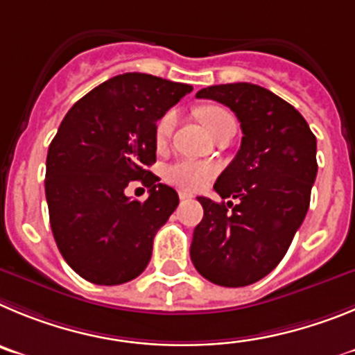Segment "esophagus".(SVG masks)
Segmentation results:
<instances>
[{
  "mask_svg": "<svg viewBox=\"0 0 355 355\" xmlns=\"http://www.w3.org/2000/svg\"><path fill=\"white\" fill-rule=\"evenodd\" d=\"M178 198H180V200H191L193 194L187 193V191H178Z\"/></svg>",
  "mask_w": 355,
  "mask_h": 355,
  "instance_id": "obj_1",
  "label": "esophagus"
}]
</instances>
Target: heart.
I'll list each match as a JSON object with an SVG mask.
<instances>
[{
  "instance_id": "obj_1",
  "label": "heart",
  "mask_w": 355,
  "mask_h": 355,
  "mask_svg": "<svg viewBox=\"0 0 355 355\" xmlns=\"http://www.w3.org/2000/svg\"><path fill=\"white\" fill-rule=\"evenodd\" d=\"M232 114L219 106H207L200 111V120L210 134L217 130V127L226 122ZM175 123H177V114L175 111H168L159 118L157 125L154 130V139L155 145L159 148L170 141L171 134H173ZM216 175V168L212 164H205V162L193 161V159H182V161L173 162L166 168V180L170 184L178 185L182 189L198 191L201 187H205L212 177Z\"/></svg>"
}]
</instances>
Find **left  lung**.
<instances>
[{
  "mask_svg": "<svg viewBox=\"0 0 355 355\" xmlns=\"http://www.w3.org/2000/svg\"><path fill=\"white\" fill-rule=\"evenodd\" d=\"M196 97L228 106L244 136L214 184L223 200L239 203L198 198L203 219L194 228L191 260L210 283L251 285L283 260L304 221L318 170L317 138L292 104L258 85L209 86Z\"/></svg>",
  "mask_w": 355,
  "mask_h": 355,
  "instance_id": "left-lung-1",
  "label": "left lung"
}]
</instances>
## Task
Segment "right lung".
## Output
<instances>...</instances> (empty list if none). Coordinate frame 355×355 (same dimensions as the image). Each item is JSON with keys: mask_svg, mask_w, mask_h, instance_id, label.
<instances>
[{"mask_svg": "<svg viewBox=\"0 0 355 355\" xmlns=\"http://www.w3.org/2000/svg\"><path fill=\"white\" fill-rule=\"evenodd\" d=\"M193 86L139 72L114 76L79 98L49 145L46 200L67 263L95 285L138 277L157 230L178 205L173 187L146 168L155 162V123ZM132 180L149 187L130 200Z\"/></svg>", "mask_w": 355, "mask_h": 355, "instance_id": "obj_1", "label": "right lung"}]
</instances>
